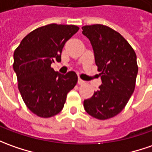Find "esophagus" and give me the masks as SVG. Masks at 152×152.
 <instances>
[{
  "label": "esophagus",
  "mask_w": 152,
  "mask_h": 152,
  "mask_svg": "<svg viewBox=\"0 0 152 152\" xmlns=\"http://www.w3.org/2000/svg\"><path fill=\"white\" fill-rule=\"evenodd\" d=\"M85 83H86V81H85V80H81V79H80V78L78 79V84L79 85H83L85 84Z\"/></svg>",
  "instance_id": "34e87169"
}]
</instances>
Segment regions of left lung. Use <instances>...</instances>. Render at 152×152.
I'll return each mask as SVG.
<instances>
[{"label":"left lung","mask_w":152,"mask_h":152,"mask_svg":"<svg viewBox=\"0 0 152 152\" xmlns=\"http://www.w3.org/2000/svg\"><path fill=\"white\" fill-rule=\"evenodd\" d=\"M81 29L92 46L102 80L97 91L84 101V108L96 119H109L123 110L134 92L137 55L120 33L106 26H85Z\"/></svg>","instance_id":"1"}]
</instances>
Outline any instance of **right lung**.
Returning <instances> with one entry per match:
<instances>
[{
	"label": "right lung",
	"instance_id": "add662e5",
	"mask_svg": "<svg viewBox=\"0 0 152 152\" xmlns=\"http://www.w3.org/2000/svg\"><path fill=\"white\" fill-rule=\"evenodd\" d=\"M78 30L74 25H46L29 33L15 49L13 69L18 89L29 110L38 116L58 114L76 85V72L62 75L50 65L61 62L63 46Z\"/></svg>",
	"mask_w": 152,
	"mask_h": 152
}]
</instances>
